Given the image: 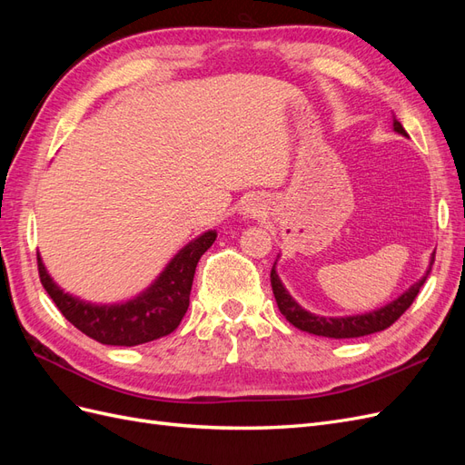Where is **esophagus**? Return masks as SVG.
<instances>
[{"label":"esophagus","instance_id":"obj_1","mask_svg":"<svg viewBox=\"0 0 465 465\" xmlns=\"http://www.w3.org/2000/svg\"><path fill=\"white\" fill-rule=\"evenodd\" d=\"M262 209H263V207L258 203L256 198H254V200H248V202L244 203V207H242V217H244V219H256V217H260Z\"/></svg>","mask_w":465,"mask_h":465}]
</instances>
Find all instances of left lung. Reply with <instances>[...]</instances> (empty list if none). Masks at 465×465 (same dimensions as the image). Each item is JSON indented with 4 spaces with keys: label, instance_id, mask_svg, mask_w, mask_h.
Wrapping results in <instances>:
<instances>
[{
    "label": "left lung",
    "instance_id": "8db88e82",
    "mask_svg": "<svg viewBox=\"0 0 465 465\" xmlns=\"http://www.w3.org/2000/svg\"><path fill=\"white\" fill-rule=\"evenodd\" d=\"M393 132L401 134L407 137V132L403 130V125L393 116ZM277 263V262H275ZM275 263L272 267V289L275 294V301L281 314H283L294 328H299L302 331H308L312 335H322V337H333V340H347V337H361V335H369L382 331L390 328L393 322H396L407 308H410L417 297L419 289L423 287L427 281V275L430 273V267L434 263V254L430 256L427 273L420 277L417 283H413L410 289L403 291L398 299H393L382 308H376V311L364 312V314H355V316H318L304 311V308L294 301L285 285L281 283V279L275 272Z\"/></svg>",
    "mask_w": 465,
    "mask_h": 465
}]
</instances>
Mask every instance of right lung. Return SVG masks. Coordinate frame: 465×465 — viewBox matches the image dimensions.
<instances>
[{
	"instance_id": "obj_1",
	"label": "right lung",
	"mask_w": 465,
	"mask_h": 465,
	"mask_svg": "<svg viewBox=\"0 0 465 465\" xmlns=\"http://www.w3.org/2000/svg\"><path fill=\"white\" fill-rule=\"evenodd\" d=\"M217 232L205 231L182 248L164 270L137 297L116 304H93L55 285L38 254L42 287L67 322L103 345L134 347L173 333L190 306L195 265L215 242Z\"/></svg>"
}]
</instances>
